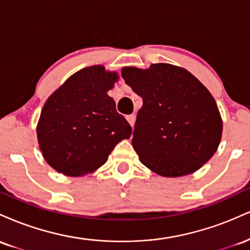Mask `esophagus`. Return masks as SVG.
<instances>
[{
    "mask_svg": "<svg viewBox=\"0 0 250 250\" xmlns=\"http://www.w3.org/2000/svg\"><path fill=\"white\" fill-rule=\"evenodd\" d=\"M127 121L129 122V125H130L131 127H134V123H135V115H134V114H131V115L127 116Z\"/></svg>",
    "mask_w": 250,
    "mask_h": 250,
    "instance_id": "34e87169",
    "label": "esophagus"
}]
</instances>
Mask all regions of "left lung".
I'll return each instance as SVG.
<instances>
[{
	"mask_svg": "<svg viewBox=\"0 0 250 250\" xmlns=\"http://www.w3.org/2000/svg\"><path fill=\"white\" fill-rule=\"evenodd\" d=\"M125 82L142 97L133 147L146 167L166 177L196 171L222 136V120L209 90L188 70L168 63L125 67Z\"/></svg>",
	"mask_w": 250,
	"mask_h": 250,
	"instance_id": "1",
	"label": "left lung"
}]
</instances>
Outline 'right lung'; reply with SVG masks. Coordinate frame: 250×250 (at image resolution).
Wrapping results in <instances>:
<instances>
[{"label":"right lung","instance_id":"obj_1","mask_svg":"<svg viewBox=\"0 0 250 250\" xmlns=\"http://www.w3.org/2000/svg\"><path fill=\"white\" fill-rule=\"evenodd\" d=\"M119 76L103 65L77 71L54 91L37 123V141L50 167L82 176L104 165L131 127L108 95Z\"/></svg>","mask_w":250,"mask_h":250}]
</instances>
